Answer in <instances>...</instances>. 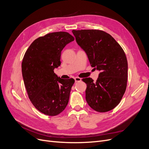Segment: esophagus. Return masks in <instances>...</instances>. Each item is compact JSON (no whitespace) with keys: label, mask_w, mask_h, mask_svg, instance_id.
Here are the masks:
<instances>
[{"label":"esophagus","mask_w":149,"mask_h":149,"mask_svg":"<svg viewBox=\"0 0 149 149\" xmlns=\"http://www.w3.org/2000/svg\"><path fill=\"white\" fill-rule=\"evenodd\" d=\"M74 80H75V82H79V81H80L81 80V78H80V77H75Z\"/></svg>","instance_id":"34e87169"}]
</instances>
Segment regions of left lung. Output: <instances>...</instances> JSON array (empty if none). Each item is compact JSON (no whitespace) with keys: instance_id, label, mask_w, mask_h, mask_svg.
I'll return each instance as SVG.
<instances>
[{"instance_id":"1","label":"left lung","mask_w":149,"mask_h":149,"mask_svg":"<svg viewBox=\"0 0 149 149\" xmlns=\"http://www.w3.org/2000/svg\"><path fill=\"white\" fill-rule=\"evenodd\" d=\"M76 42L86 53L91 66L100 70L96 82L87 84L86 100L98 112H106L118 105L127 87L128 65L121 46L109 34L98 29L72 30Z\"/></svg>"}]
</instances>
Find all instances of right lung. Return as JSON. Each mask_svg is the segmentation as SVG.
<instances>
[{"label": "right lung", "instance_id": "obj_1", "mask_svg": "<svg viewBox=\"0 0 149 149\" xmlns=\"http://www.w3.org/2000/svg\"><path fill=\"white\" fill-rule=\"evenodd\" d=\"M74 37L66 32L40 37L31 44L22 63L23 81L28 97L40 112L56 116L64 111L75 80L61 79L54 73L61 65V52Z\"/></svg>", "mask_w": 149, "mask_h": 149}]
</instances>
